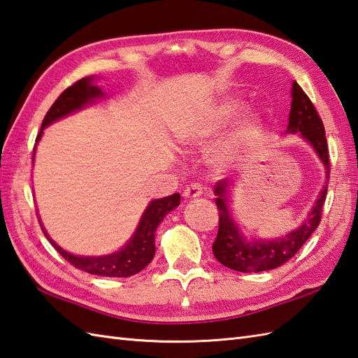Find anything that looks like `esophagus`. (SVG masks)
<instances>
[{"instance_id":"1","label":"esophagus","mask_w":358,"mask_h":358,"mask_svg":"<svg viewBox=\"0 0 358 358\" xmlns=\"http://www.w3.org/2000/svg\"><path fill=\"white\" fill-rule=\"evenodd\" d=\"M203 190H204V187H203L201 182H198V181L190 182V185L185 190H182V196H185V198H196V196L203 194Z\"/></svg>"}]
</instances>
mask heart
Segmentation results:
<instances>
[{"label":"heart","mask_w":358,"mask_h":358,"mask_svg":"<svg viewBox=\"0 0 358 358\" xmlns=\"http://www.w3.org/2000/svg\"><path fill=\"white\" fill-rule=\"evenodd\" d=\"M243 111V103L238 101L222 102L215 106L203 117H198L195 122L187 123L180 131L182 141H203L209 137L218 134L221 129L234 122ZM261 120L257 117L247 119L241 127L218 148L215 160L221 168H227L229 164L238 162L248 149L252 148L253 141L259 136Z\"/></svg>","instance_id":"1"}]
</instances>
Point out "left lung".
Wrapping results in <instances>:
<instances>
[{"label": "left lung", "mask_w": 358, "mask_h": 358, "mask_svg": "<svg viewBox=\"0 0 358 358\" xmlns=\"http://www.w3.org/2000/svg\"><path fill=\"white\" fill-rule=\"evenodd\" d=\"M292 111H289L288 128L287 132L296 134L301 132V136L310 141L315 152L320 157L322 163L325 164L327 169V182L323 185L322 192L315 201L308 218L305 220L301 227L293 230L285 238H279L274 241H245L238 231L234 220H231L227 207V189L229 181L220 180L215 185V204L218 207L220 215V226L218 235L212 245L213 255L217 259L226 265L227 268L243 273H257L278 268L280 265L288 262L292 257L301 250L302 245L306 243L313 231L319 227L323 212V204H325L328 194V181H329V151L328 141L325 136V128L320 115L315 110V106L306 96L301 85L294 80L292 91Z\"/></svg>", "instance_id": "obj_1"}]
</instances>
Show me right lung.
Returning a JSON list of instances; mask_svg holds the SVG:
<instances>
[{
	"label": "right lung",
	"mask_w": 358,
	"mask_h": 358,
	"mask_svg": "<svg viewBox=\"0 0 358 358\" xmlns=\"http://www.w3.org/2000/svg\"><path fill=\"white\" fill-rule=\"evenodd\" d=\"M103 96L102 90L91 84V79L85 78L73 85L65 88L61 96L56 99L55 103L50 106L45 117L41 124V132L36 137L39 140L43 129L47 124L53 123L55 120L64 117V115L70 114L71 111H76L79 108L87 105L90 101L96 97ZM180 204V194H173L169 196H164L160 199H154V201L148 206L143 217L140 220L138 227L136 230L134 236L131 238L128 245H124L120 252L108 255V256H99V257H87V256H74L69 252L62 250L52 238H48L47 231L43 229L44 235L48 238L50 243L56 248L59 255L65 261H69L73 267H76L82 271H87L90 274H97V276H108V278H129L132 274L143 270L146 265L152 261L155 255V230L159 224L171 210L176 209Z\"/></svg>",
	"instance_id": "right-lung-1"
}]
</instances>
